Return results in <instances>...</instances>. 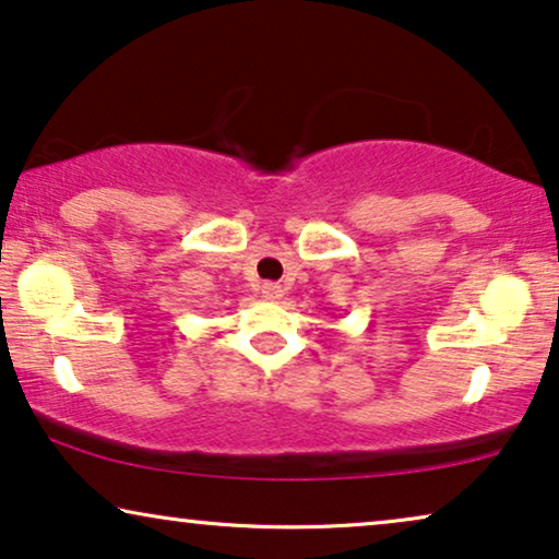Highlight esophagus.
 Listing matches in <instances>:
<instances>
[{
  "label": "esophagus",
  "instance_id": "34e87169",
  "mask_svg": "<svg viewBox=\"0 0 559 559\" xmlns=\"http://www.w3.org/2000/svg\"><path fill=\"white\" fill-rule=\"evenodd\" d=\"M262 295L266 300H282V297H285V289H282V285H277V282H264Z\"/></svg>",
  "mask_w": 559,
  "mask_h": 559
}]
</instances>
